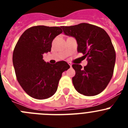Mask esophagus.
<instances>
[{"label":"esophagus","mask_w":128,"mask_h":128,"mask_svg":"<svg viewBox=\"0 0 128 128\" xmlns=\"http://www.w3.org/2000/svg\"><path fill=\"white\" fill-rule=\"evenodd\" d=\"M68 65H70V67H71V66H72V63H71L70 62H68Z\"/></svg>","instance_id":"obj_1"}]
</instances>
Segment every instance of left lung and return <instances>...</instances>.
<instances>
[{"label":"left lung","mask_w":128,"mask_h":128,"mask_svg":"<svg viewBox=\"0 0 128 128\" xmlns=\"http://www.w3.org/2000/svg\"><path fill=\"white\" fill-rule=\"evenodd\" d=\"M61 28L65 34L76 38L78 52L84 54L88 61L84 68L79 64L72 65L76 71L72 78L74 88L86 96L99 94L108 86L114 74L116 54L110 38L103 29L90 24Z\"/></svg>","instance_id":"1"}]
</instances>
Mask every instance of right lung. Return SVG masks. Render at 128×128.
<instances>
[{"label":"right lung","mask_w":128,"mask_h":128,"mask_svg":"<svg viewBox=\"0 0 128 128\" xmlns=\"http://www.w3.org/2000/svg\"><path fill=\"white\" fill-rule=\"evenodd\" d=\"M63 32L60 27L33 26L25 30L13 50V63L20 85L30 97L46 99L58 89L62 73L70 68L65 61L46 63L43 54L50 52L54 38Z\"/></svg>","instance_id":"1"}]
</instances>
